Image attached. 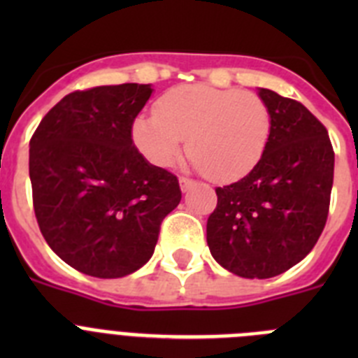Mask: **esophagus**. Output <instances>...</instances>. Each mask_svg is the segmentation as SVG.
<instances>
[{
    "label": "esophagus",
    "mask_w": 358,
    "mask_h": 358,
    "mask_svg": "<svg viewBox=\"0 0 358 358\" xmlns=\"http://www.w3.org/2000/svg\"><path fill=\"white\" fill-rule=\"evenodd\" d=\"M179 185H181L182 194H186V192L194 186V181H189V179H186V177H179Z\"/></svg>",
    "instance_id": "1"
}]
</instances>
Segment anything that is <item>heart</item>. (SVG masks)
Returning a JSON list of instances; mask_svg holds the SVG:
<instances>
[{
  "instance_id": "1",
  "label": "heart",
  "mask_w": 358,
  "mask_h": 358,
  "mask_svg": "<svg viewBox=\"0 0 358 358\" xmlns=\"http://www.w3.org/2000/svg\"><path fill=\"white\" fill-rule=\"evenodd\" d=\"M273 129L258 94L208 84L176 85L154 103V116H138L132 140L156 166H170L186 141L189 164L217 182L248 176L264 156Z\"/></svg>"
}]
</instances>
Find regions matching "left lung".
Wrapping results in <instances>:
<instances>
[{
    "label": "left lung",
    "mask_w": 358,
    "mask_h": 358,
    "mask_svg": "<svg viewBox=\"0 0 358 358\" xmlns=\"http://www.w3.org/2000/svg\"><path fill=\"white\" fill-rule=\"evenodd\" d=\"M273 129L264 156L233 185L217 188L208 248L240 278H274L305 258L327 224L334 185L328 131L303 103L258 87Z\"/></svg>",
    "instance_id": "left-lung-1"
}]
</instances>
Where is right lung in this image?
I'll return each instance as SVG.
<instances>
[{"label":"right lung","instance_id":"right-lung-1","mask_svg":"<svg viewBox=\"0 0 358 358\" xmlns=\"http://www.w3.org/2000/svg\"><path fill=\"white\" fill-rule=\"evenodd\" d=\"M150 84L100 85L62 98L30 140L34 210L61 260L94 278H123L154 255L179 181L134 147L132 123Z\"/></svg>","mask_w":358,"mask_h":358}]
</instances>
